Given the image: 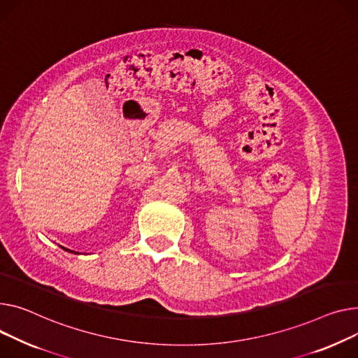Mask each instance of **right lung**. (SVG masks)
<instances>
[{"mask_svg":"<svg viewBox=\"0 0 358 358\" xmlns=\"http://www.w3.org/2000/svg\"><path fill=\"white\" fill-rule=\"evenodd\" d=\"M63 250H67V252H70V253H78V252H73V250H69V249H66V248H63Z\"/></svg>","mask_w":358,"mask_h":358,"instance_id":"add662e5","label":"right lung"}]
</instances>
